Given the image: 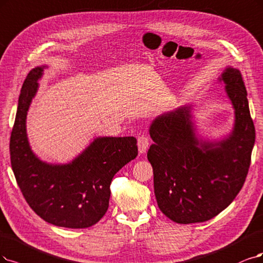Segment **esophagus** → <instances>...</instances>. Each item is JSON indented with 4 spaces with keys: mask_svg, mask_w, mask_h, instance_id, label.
<instances>
[{
    "mask_svg": "<svg viewBox=\"0 0 263 263\" xmlns=\"http://www.w3.org/2000/svg\"><path fill=\"white\" fill-rule=\"evenodd\" d=\"M149 145V141L148 138L145 137V135H142L140 137V139L138 140V148H139V153L140 154H145L148 148Z\"/></svg>",
    "mask_w": 263,
    "mask_h": 263,
    "instance_id": "34e87169",
    "label": "esophagus"
}]
</instances>
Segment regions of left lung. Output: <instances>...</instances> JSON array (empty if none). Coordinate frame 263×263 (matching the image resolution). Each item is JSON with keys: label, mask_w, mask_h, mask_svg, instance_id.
Wrapping results in <instances>:
<instances>
[{"label": "left lung", "mask_w": 263, "mask_h": 263, "mask_svg": "<svg viewBox=\"0 0 263 263\" xmlns=\"http://www.w3.org/2000/svg\"><path fill=\"white\" fill-rule=\"evenodd\" d=\"M234 110L231 131L221 139L198 133L194 105L163 112L149 125L154 142L147 159L154 192L164 216L180 224L205 222L224 210L244 185L255 145L246 87L236 68L218 78Z\"/></svg>", "instance_id": "1"}]
</instances>
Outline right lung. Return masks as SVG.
I'll return each mask as SVG.
<instances>
[{"instance_id": "1", "label": "right lung", "mask_w": 263, "mask_h": 263, "mask_svg": "<svg viewBox=\"0 0 263 263\" xmlns=\"http://www.w3.org/2000/svg\"><path fill=\"white\" fill-rule=\"evenodd\" d=\"M47 65L34 67L23 85L9 142L12 169L28 205L56 227L85 229L108 209L115 174L138 156L133 137H97L66 163L42 160L27 134V115Z\"/></svg>"}]
</instances>
